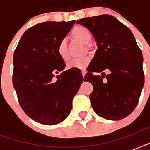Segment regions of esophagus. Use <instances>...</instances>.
I'll use <instances>...</instances> for the list:
<instances>
[{
	"mask_svg": "<svg viewBox=\"0 0 150 150\" xmlns=\"http://www.w3.org/2000/svg\"><path fill=\"white\" fill-rule=\"evenodd\" d=\"M86 69H82V77L84 78V76L86 75Z\"/></svg>",
	"mask_w": 150,
	"mask_h": 150,
	"instance_id": "esophagus-1",
	"label": "esophagus"
}]
</instances>
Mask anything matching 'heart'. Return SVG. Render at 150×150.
<instances>
[{"label":"heart","instance_id":"heart-1","mask_svg":"<svg viewBox=\"0 0 150 150\" xmlns=\"http://www.w3.org/2000/svg\"><path fill=\"white\" fill-rule=\"evenodd\" d=\"M73 36L75 38L85 43H89L91 40V33L89 29L84 26H77L73 29ZM58 55L62 60L64 61H68L69 59L68 49H67V43L64 39H62L60 40L57 48ZM89 61H90V57L89 56H82L79 57L72 59L71 61L68 64V68L70 69H84L88 66Z\"/></svg>","mask_w":150,"mask_h":150}]
</instances>
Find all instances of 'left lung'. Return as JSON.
I'll list each match as a JSON object with an SVG mask.
<instances>
[{"mask_svg": "<svg viewBox=\"0 0 150 150\" xmlns=\"http://www.w3.org/2000/svg\"><path fill=\"white\" fill-rule=\"evenodd\" d=\"M76 23L89 29L98 47L85 76L93 86L89 98L94 111L107 120L125 118L138 104L144 86L143 57L134 35L109 15L85 18ZM107 68L111 74L105 80L92 75Z\"/></svg>", "mask_w": 150, "mask_h": 150, "instance_id": "1", "label": "left lung"}]
</instances>
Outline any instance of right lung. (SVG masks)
<instances>
[{
	"label": "right lung",
	"instance_id": "1",
	"mask_svg": "<svg viewBox=\"0 0 150 150\" xmlns=\"http://www.w3.org/2000/svg\"><path fill=\"white\" fill-rule=\"evenodd\" d=\"M75 22H46L31 27L14 53L12 82L20 106L30 118L43 125H56L69 115L73 97L85 79L79 69L63 71L65 63L57 50Z\"/></svg>",
	"mask_w": 150,
	"mask_h": 150
}]
</instances>
